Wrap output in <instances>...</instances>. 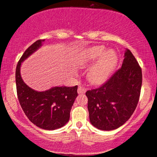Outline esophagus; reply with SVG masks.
Segmentation results:
<instances>
[{
  "mask_svg": "<svg viewBox=\"0 0 157 157\" xmlns=\"http://www.w3.org/2000/svg\"><path fill=\"white\" fill-rule=\"evenodd\" d=\"M86 91V89L84 87L81 86H78V94H85Z\"/></svg>",
  "mask_w": 157,
  "mask_h": 157,
  "instance_id": "34e87169",
  "label": "esophagus"
}]
</instances>
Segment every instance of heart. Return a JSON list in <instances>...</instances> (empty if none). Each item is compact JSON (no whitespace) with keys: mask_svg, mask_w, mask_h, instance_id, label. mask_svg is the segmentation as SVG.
I'll use <instances>...</instances> for the list:
<instances>
[{"mask_svg":"<svg viewBox=\"0 0 157 157\" xmlns=\"http://www.w3.org/2000/svg\"><path fill=\"white\" fill-rule=\"evenodd\" d=\"M119 58L113 49L106 50L104 46H96L85 49L79 56L77 65L88 71L87 79L93 85L106 82L117 67Z\"/></svg>","mask_w":157,"mask_h":157,"instance_id":"obj_1","label":"heart"}]
</instances>
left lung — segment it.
<instances>
[{
  "label": "left lung",
  "mask_w": 157,
  "mask_h": 157,
  "mask_svg": "<svg viewBox=\"0 0 157 157\" xmlns=\"http://www.w3.org/2000/svg\"><path fill=\"white\" fill-rule=\"evenodd\" d=\"M141 83V68L132 53L126 49L121 68L101 86L86 93L92 125L111 131L125 124L136 108Z\"/></svg>",
  "instance_id": "obj_1"
}]
</instances>
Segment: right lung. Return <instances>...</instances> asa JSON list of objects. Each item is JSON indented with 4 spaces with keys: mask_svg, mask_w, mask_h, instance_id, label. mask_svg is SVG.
<instances>
[{
    "mask_svg": "<svg viewBox=\"0 0 157 157\" xmlns=\"http://www.w3.org/2000/svg\"><path fill=\"white\" fill-rule=\"evenodd\" d=\"M45 40H38L29 47L19 60L16 70V83L21 106L30 121L46 130L63 127L69 121L70 111L78 96V86H54L44 91L29 87L21 75V63L42 46Z\"/></svg>",
    "mask_w": 157,
    "mask_h": 157,
    "instance_id": "right-lung-1",
    "label": "right lung"
}]
</instances>
